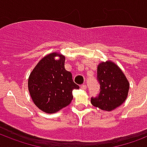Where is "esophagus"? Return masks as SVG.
<instances>
[{
    "label": "esophagus",
    "mask_w": 147,
    "mask_h": 147,
    "mask_svg": "<svg viewBox=\"0 0 147 147\" xmlns=\"http://www.w3.org/2000/svg\"><path fill=\"white\" fill-rule=\"evenodd\" d=\"M81 88L83 90H85L86 88H87V86H86V85H85V84H83V85H81Z\"/></svg>",
    "instance_id": "esophagus-1"
}]
</instances>
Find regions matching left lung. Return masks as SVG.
Returning a JSON list of instances; mask_svg holds the SVG:
<instances>
[{
    "label": "left lung",
    "instance_id": "8db88e82",
    "mask_svg": "<svg viewBox=\"0 0 147 147\" xmlns=\"http://www.w3.org/2000/svg\"><path fill=\"white\" fill-rule=\"evenodd\" d=\"M97 73L100 92L98 97L92 98L91 103L103 111H111L125 101L130 83L118 65L109 60L98 64Z\"/></svg>",
    "mask_w": 147,
    "mask_h": 147
}]
</instances>
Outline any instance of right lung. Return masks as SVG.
I'll return each mask as SVG.
<instances>
[{"label":"right lung","instance_id":"right-lung-1","mask_svg":"<svg viewBox=\"0 0 147 147\" xmlns=\"http://www.w3.org/2000/svg\"><path fill=\"white\" fill-rule=\"evenodd\" d=\"M58 57V59H55ZM65 55L53 53L40 60L28 78V89L33 103L42 111L53 114L71 103L74 83L70 71L65 69Z\"/></svg>","mask_w":147,"mask_h":147}]
</instances>
